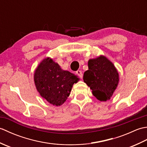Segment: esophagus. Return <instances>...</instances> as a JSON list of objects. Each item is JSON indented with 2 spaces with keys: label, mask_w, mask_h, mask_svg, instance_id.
I'll return each mask as SVG.
<instances>
[{
  "label": "esophagus",
  "mask_w": 147,
  "mask_h": 147,
  "mask_svg": "<svg viewBox=\"0 0 147 147\" xmlns=\"http://www.w3.org/2000/svg\"><path fill=\"white\" fill-rule=\"evenodd\" d=\"M76 74H78V76L80 77V78H81V79L82 78H83V73H82V71H80V70L77 71H76Z\"/></svg>",
  "instance_id": "obj_1"
}]
</instances>
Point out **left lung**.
Masks as SVG:
<instances>
[{
  "label": "left lung",
  "instance_id": "left-lung-1",
  "mask_svg": "<svg viewBox=\"0 0 147 147\" xmlns=\"http://www.w3.org/2000/svg\"><path fill=\"white\" fill-rule=\"evenodd\" d=\"M88 70L84 73L83 80L92 93L100 101L110 99L117 88L119 74L114 64L104 56L90 59Z\"/></svg>",
  "mask_w": 147,
  "mask_h": 147
}]
</instances>
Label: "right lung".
I'll list each match as a JSON object with an SVG mask.
<instances>
[{"label":"right lung","instance_id":"1","mask_svg":"<svg viewBox=\"0 0 147 147\" xmlns=\"http://www.w3.org/2000/svg\"><path fill=\"white\" fill-rule=\"evenodd\" d=\"M79 80L78 76L62 70L50 58L45 59L39 64L34 75L36 88L40 95L56 106L66 100L73 84Z\"/></svg>","mask_w":147,"mask_h":147}]
</instances>
